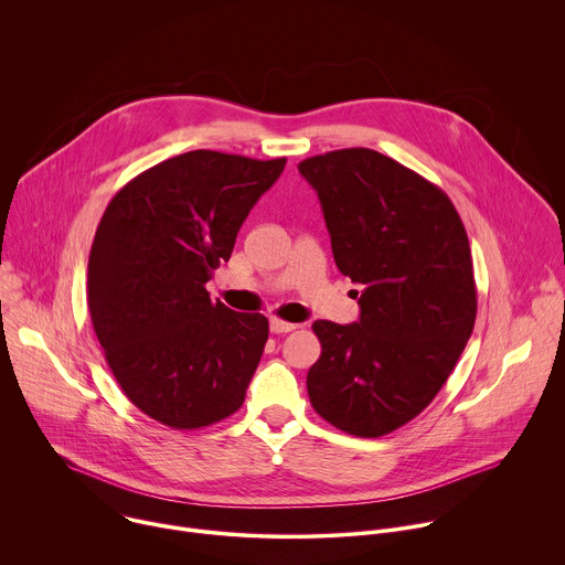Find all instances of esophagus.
Returning <instances> with one entry per match:
<instances>
[{
	"label": "esophagus",
	"mask_w": 565,
	"mask_h": 565,
	"mask_svg": "<svg viewBox=\"0 0 565 565\" xmlns=\"http://www.w3.org/2000/svg\"><path fill=\"white\" fill-rule=\"evenodd\" d=\"M269 329H271V333H289V331L298 329V324L285 322V320H280V318H271V320H269Z\"/></svg>",
	"instance_id": "1"
}]
</instances>
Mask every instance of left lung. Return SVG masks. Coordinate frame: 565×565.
<instances>
[{
	"instance_id": "obj_1",
	"label": "left lung",
	"mask_w": 565,
	"mask_h": 565,
	"mask_svg": "<svg viewBox=\"0 0 565 565\" xmlns=\"http://www.w3.org/2000/svg\"><path fill=\"white\" fill-rule=\"evenodd\" d=\"M318 192L338 269L362 285L360 320H316V413L355 437L417 417L455 369L477 316L472 256L450 199L402 163L349 148L298 163Z\"/></svg>"
}]
</instances>
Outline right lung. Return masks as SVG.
<instances>
[{
	"instance_id": "add662e5",
	"label": "right lung",
	"mask_w": 565,
	"mask_h": 565,
	"mask_svg": "<svg viewBox=\"0 0 565 565\" xmlns=\"http://www.w3.org/2000/svg\"><path fill=\"white\" fill-rule=\"evenodd\" d=\"M287 159L194 150L126 183L88 260V309L106 362L148 417L194 430L236 413L269 338L263 313L205 289Z\"/></svg>"
}]
</instances>
